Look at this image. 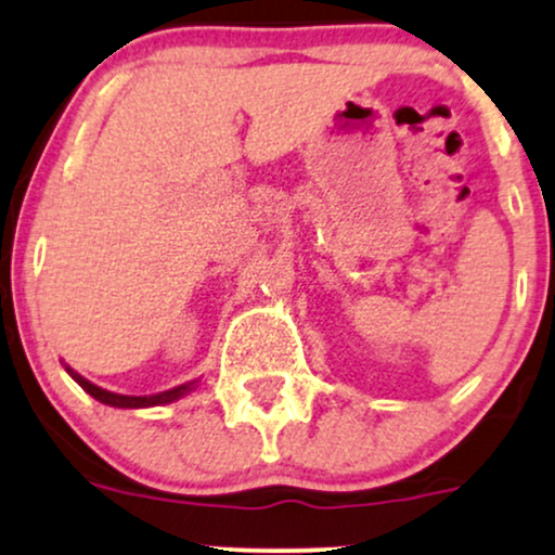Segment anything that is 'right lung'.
I'll list each match as a JSON object with an SVG mask.
<instances>
[{
  "mask_svg": "<svg viewBox=\"0 0 555 555\" xmlns=\"http://www.w3.org/2000/svg\"><path fill=\"white\" fill-rule=\"evenodd\" d=\"M65 371L73 375L75 384L82 386V391H88L95 401H101V404H109V406H119V410H143V406H156V404H169V401L184 397V393H190L195 388V380H190V384H182V386H175L169 388V391H162V393H154V397H127V393H114V391H106V388L91 384L88 378H82L78 371H73V367L65 365Z\"/></svg>",
  "mask_w": 555,
  "mask_h": 555,
  "instance_id": "add662e5",
  "label": "right lung"
}]
</instances>
